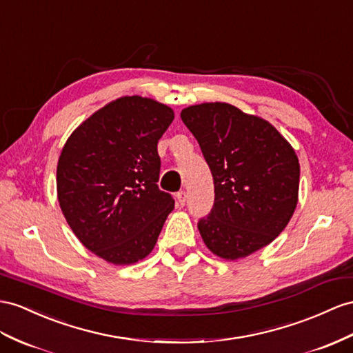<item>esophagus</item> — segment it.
Segmentation results:
<instances>
[{
    "label": "esophagus",
    "mask_w": 353,
    "mask_h": 353,
    "mask_svg": "<svg viewBox=\"0 0 353 353\" xmlns=\"http://www.w3.org/2000/svg\"><path fill=\"white\" fill-rule=\"evenodd\" d=\"M176 198H177V204L179 205H185L186 204V200H188V195H186V192L185 191H180V192H177L176 194Z\"/></svg>",
    "instance_id": "34e87169"
}]
</instances>
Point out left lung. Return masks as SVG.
Instances as JSON below:
<instances>
[{
    "instance_id": "8db88e82",
    "label": "left lung",
    "mask_w": 353,
    "mask_h": 353,
    "mask_svg": "<svg viewBox=\"0 0 353 353\" xmlns=\"http://www.w3.org/2000/svg\"><path fill=\"white\" fill-rule=\"evenodd\" d=\"M180 117L213 176V209L198 222L207 249L236 261L270 245L298 203L300 162L294 148L268 121L228 103L189 105Z\"/></svg>"
}]
</instances>
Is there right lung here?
Segmentation results:
<instances>
[{
    "mask_svg": "<svg viewBox=\"0 0 353 353\" xmlns=\"http://www.w3.org/2000/svg\"><path fill=\"white\" fill-rule=\"evenodd\" d=\"M173 119V108L157 99L125 95L90 114L62 148V214L79 241L113 265L146 258L174 209L157 183L158 140Z\"/></svg>",
    "mask_w": 353,
    "mask_h": 353,
    "instance_id": "add662e5",
    "label": "right lung"
}]
</instances>
